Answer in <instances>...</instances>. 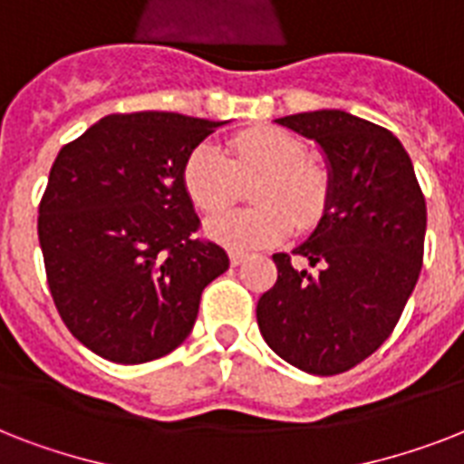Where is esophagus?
Instances as JSON below:
<instances>
[{
  "instance_id": "esophagus-1",
  "label": "esophagus",
  "mask_w": 464,
  "mask_h": 464,
  "mask_svg": "<svg viewBox=\"0 0 464 464\" xmlns=\"http://www.w3.org/2000/svg\"><path fill=\"white\" fill-rule=\"evenodd\" d=\"M228 257H231L233 267H238V265H243V262L247 260V253L246 250H231V253H228Z\"/></svg>"
}]
</instances>
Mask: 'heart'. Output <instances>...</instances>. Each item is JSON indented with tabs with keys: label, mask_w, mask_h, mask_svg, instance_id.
Here are the masks:
<instances>
[{
	"label": "heart",
	"mask_w": 464,
	"mask_h": 464,
	"mask_svg": "<svg viewBox=\"0 0 464 464\" xmlns=\"http://www.w3.org/2000/svg\"><path fill=\"white\" fill-rule=\"evenodd\" d=\"M260 175L250 188L257 207L228 211L207 221V233L233 247H260L282 240L291 228L313 226L330 202V175L308 160V149L286 130H250L228 141V156L204 141L188 156L182 182L189 199L207 214L224 211L238 197L240 180Z\"/></svg>",
	"instance_id": "b5f03b06"
}]
</instances>
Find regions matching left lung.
<instances>
[{"mask_svg": "<svg viewBox=\"0 0 464 464\" xmlns=\"http://www.w3.org/2000/svg\"><path fill=\"white\" fill-rule=\"evenodd\" d=\"M313 140L330 175V202L308 240L272 255L276 284L257 301L269 349L313 375L344 373L395 330L424 262L426 202L395 134L344 111L275 120Z\"/></svg>", "mask_w": 464, "mask_h": 464, "instance_id": "left-lung-1", "label": "left lung"}]
</instances>
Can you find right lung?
Listing matches in <instances>:
<instances>
[{
  "label": "right lung",
  "mask_w": 464,
  "mask_h": 464,
  "mask_svg": "<svg viewBox=\"0 0 464 464\" xmlns=\"http://www.w3.org/2000/svg\"><path fill=\"white\" fill-rule=\"evenodd\" d=\"M226 122L178 112L105 115L54 159L38 238L62 320L115 363H147L180 346L204 286L228 269L195 238L182 168Z\"/></svg>",
  "instance_id": "add662e5"
}]
</instances>
